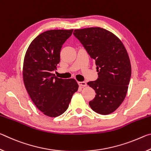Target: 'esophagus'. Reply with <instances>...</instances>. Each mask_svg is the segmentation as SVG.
Returning a JSON list of instances; mask_svg holds the SVG:
<instances>
[{"label": "esophagus", "mask_w": 151, "mask_h": 151, "mask_svg": "<svg viewBox=\"0 0 151 151\" xmlns=\"http://www.w3.org/2000/svg\"><path fill=\"white\" fill-rule=\"evenodd\" d=\"M78 85H79V86H86V82H85V81H83V82H78Z\"/></svg>", "instance_id": "34e87169"}]
</instances>
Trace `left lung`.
Segmentation results:
<instances>
[{
  "mask_svg": "<svg viewBox=\"0 0 151 151\" xmlns=\"http://www.w3.org/2000/svg\"><path fill=\"white\" fill-rule=\"evenodd\" d=\"M73 34L95 61L98 72V79L87 83L96 94L89 105L99 114H111L123 102L129 88L131 65L126 48L115 35L100 27L76 29Z\"/></svg>",
  "mask_w": 151,
  "mask_h": 151,
  "instance_id": "8db88e82",
  "label": "left lung"
}]
</instances>
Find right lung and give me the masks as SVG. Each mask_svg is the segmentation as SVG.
I'll list each match as a JSON object with an SVG mask.
<instances>
[{"instance_id": "1", "label": "right lung", "mask_w": 151, "mask_h": 151, "mask_svg": "<svg viewBox=\"0 0 151 151\" xmlns=\"http://www.w3.org/2000/svg\"><path fill=\"white\" fill-rule=\"evenodd\" d=\"M71 30H50L38 35L24 56V84L35 106L50 117L61 115L67 110L73 94L78 91L75 79L55 76L62 46L72 35Z\"/></svg>"}]
</instances>
